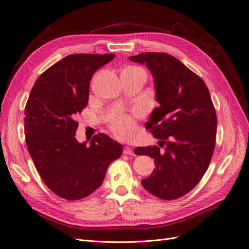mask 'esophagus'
<instances>
[{
    "label": "esophagus",
    "instance_id": "1",
    "mask_svg": "<svg viewBox=\"0 0 249 249\" xmlns=\"http://www.w3.org/2000/svg\"><path fill=\"white\" fill-rule=\"evenodd\" d=\"M124 154L132 156V155H134V150L130 146H124Z\"/></svg>",
    "mask_w": 249,
    "mask_h": 249
}]
</instances>
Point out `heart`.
Wrapping results in <instances>:
<instances>
[{
    "mask_svg": "<svg viewBox=\"0 0 249 249\" xmlns=\"http://www.w3.org/2000/svg\"><path fill=\"white\" fill-rule=\"evenodd\" d=\"M112 131L120 139H129L134 135L135 123L127 115H118L111 124Z\"/></svg>",
    "mask_w": 249,
    "mask_h": 249,
    "instance_id": "obj_1",
    "label": "heart"
}]
</instances>
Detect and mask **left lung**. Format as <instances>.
<instances>
[{"mask_svg":"<svg viewBox=\"0 0 249 249\" xmlns=\"http://www.w3.org/2000/svg\"><path fill=\"white\" fill-rule=\"evenodd\" d=\"M133 62L144 64L154 78L156 101L145 127L159 146L136 147L156 168L142 179L144 189L165 200L191 191L205 175L215 148L217 116L206 83L182 62L164 53H142Z\"/></svg>","mask_w":249,"mask_h":249,"instance_id":"obj_1","label":"left lung"}]
</instances>
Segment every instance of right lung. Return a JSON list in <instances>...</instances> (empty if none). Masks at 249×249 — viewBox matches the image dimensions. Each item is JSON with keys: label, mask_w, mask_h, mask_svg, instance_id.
I'll return each mask as SVG.
<instances>
[{"label": "right lung", "mask_w": 249, "mask_h": 249, "mask_svg": "<svg viewBox=\"0 0 249 249\" xmlns=\"http://www.w3.org/2000/svg\"><path fill=\"white\" fill-rule=\"evenodd\" d=\"M114 57H64L40 74L27 102L24 122L29 154L44 184L64 199H81L95 191L111 162L122 156V144L106 134L94 135L89 145L76 139V116L88 104L90 81Z\"/></svg>", "instance_id": "1"}]
</instances>
